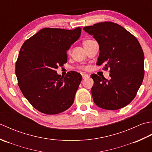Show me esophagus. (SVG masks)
Masks as SVG:
<instances>
[{
    "label": "esophagus",
    "instance_id": "1",
    "mask_svg": "<svg viewBox=\"0 0 152 152\" xmlns=\"http://www.w3.org/2000/svg\"><path fill=\"white\" fill-rule=\"evenodd\" d=\"M82 78H83V79H86V78H88V77H89V76L88 75V74H84V73L82 74Z\"/></svg>",
    "mask_w": 152,
    "mask_h": 152
}]
</instances>
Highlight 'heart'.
I'll use <instances>...</instances> for the list:
<instances>
[{
	"mask_svg": "<svg viewBox=\"0 0 152 152\" xmlns=\"http://www.w3.org/2000/svg\"><path fill=\"white\" fill-rule=\"evenodd\" d=\"M92 41H93V40H86L85 41H83V46H84V48H86V46H88V45L90 43H91ZM79 69H82V70H86L87 69V67L85 66H79Z\"/></svg>",
	"mask_w": 152,
	"mask_h": 152,
	"instance_id": "b5f03b06",
	"label": "heart"
}]
</instances>
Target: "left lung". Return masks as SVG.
<instances>
[{"label": "left lung", "mask_w": 152, "mask_h": 152, "mask_svg": "<svg viewBox=\"0 0 152 152\" xmlns=\"http://www.w3.org/2000/svg\"><path fill=\"white\" fill-rule=\"evenodd\" d=\"M99 45L98 65L110 72V79L91 75L93 101L105 110H118L137 95L144 76V56L134 35L115 23L104 21L83 28Z\"/></svg>", "instance_id": "left-lung-1"}]
</instances>
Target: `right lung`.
I'll use <instances>...</instances> for the list:
<instances>
[{
  "label": "right lung",
  "instance_id": "obj_1",
  "mask_svg": "<svg viewBox=\"0 0 152 152\" xmlns=\"http://www.w3.org/2000/svg\"><path fill=\"white\" fill-rule=\"evenodd\" d=\"M81 31L44 28L21 48L15 63L18 86L30 104L43 114H59L73 104L81 74L70 71L61 77L56 69L67 62L66 51Z\"/></svg>",
  "mask_w": 152,
  "mask_h": 152
}]
</instances>
